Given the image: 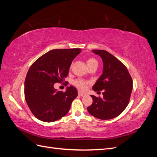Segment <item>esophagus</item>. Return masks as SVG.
I'll use <instances>...</instances> for the list:
<instances>
[{"label":"esophagus","mask_w":157,"mask_h":157,"mask_svg":"<svg viewBox=\"0 0 157 157\" xmlns=\"http://www.w3.org/2000/svg\"><path fill=\"white\" fill-rule=\"evenodd\" d=\"M78 95H79V96H85V95H86V94H84V93H82V92H78Z\"/></svg>","instance_id":"34e87169"}]
</instances>
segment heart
<instances>
[{
  "instance_id": "b5f03b06",
  "label": "heart",
  "mask_w": 157,
  "mask_h": 157,
  "mask_svg": "<svg viewBox=\"0 0 157 157\" xmlns=\"http://www.w3.org/2000/svg\"><path fill=\"white\" fill-rule=\"evenodd\" d=\"M86 63L88 67H92V66L94 65H98V63L97 60L94 58H88L86 60ZM90 84L89 81H87V80H83L82 78H78L77 80H75L74 81V85L77 87V88H78L80 90H82V91H84L86 90L88 85Z\"/></svg>"
}]
</instances>
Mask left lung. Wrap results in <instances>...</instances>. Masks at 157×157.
Masks as SVG:
<instances>
[{"mask_svg":"<svg viewBox=\"0 0 157 157\" xmlns=\"http://www.w3.org/2000/svg\"><path fill=\"white\" fill-rule=\"evenodd\" d=\"M93 52L101 58L103 71L92 88L98 92L103 90V97L91 96L93 103L87 109L99 119H111L122 113L129 103L132 78L126 66L116 57L105 50H93Z\"/></svg>","mask_w":157,"mask_h":157,"instance_id":"obj_1","label":"left lung"}]
</instances>
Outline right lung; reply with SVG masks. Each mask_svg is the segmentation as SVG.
<instances>
[{
	"instance_id": "right-lung-1",
	"label": "right lung",
	"mask_w": 157,
	"mask_h": 157,
	"mask_svg": "<svg viewBox=\"0 0 157 157\" xmlns=\"http://www.w3.org/2000/svg\"><path fill=\"white\" fill-rule=\"evenodd\" d=\"M80 52V48L52 50L31 65L26 75L24 94L28 107L39 120L54 122L69 112L78 96L77 90L71 86L65 92L57 91L54 86L67 77L72 61Z\"/></svg>"
}]
</instances>
